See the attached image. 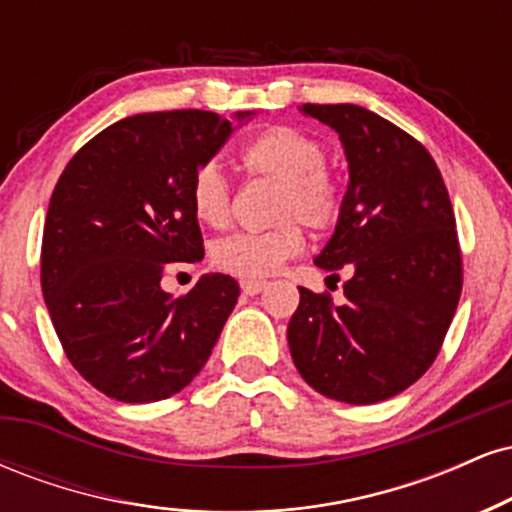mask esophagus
<instances>
[{
	"instance_id": "esophagus-1",
	"label": "esophagus",
	"mask_w": 512,
	"mask_h": 512,
	"mask_svg": "<svg viewBox=\"0 0 512 512\" xmlns=\"http://www.w3.org/2000/svg\"><path fill=\"white\" fill-rule=\"evenodd\" d=\"M240 289L243 293H248V296H257V293L267 289V281H255V279H243L240 281Z\"/></svg>"
}]
</instances>
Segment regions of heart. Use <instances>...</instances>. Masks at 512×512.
<instances>
[{
    "label": "heart",
    "mask_w": 512,
    "mask_h": 512,
    "mask_svg": "<svg viewBox=\"0 0 512 512\" xmlns=\"http://www.w3.org/2000/svg\"><path fill=\"white\" fill-rule=\"evenodd\" d=\"M327 149L313 134L293 125L262 129L240 151V163L252 178L276 182L272 221L262 233H233L211 245V264L233 276L274 274L303 250L301 226L332 231L344 214V185L327 166ZM190 207L199 223L226 226L231 219V185L214 161L202 163L190 182Z\"/></svg>",
    "instance_id": "b5f03b06"
}]
</instances>
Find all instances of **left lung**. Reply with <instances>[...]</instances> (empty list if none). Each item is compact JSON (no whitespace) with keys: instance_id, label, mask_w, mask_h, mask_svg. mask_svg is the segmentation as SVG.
Masks as SVG:
<instances>
[{"instance_id":"1","label":"left lung","mask_w":512,"mask_h":512,"mask_svg":"<svg viewBox=\"0 0 512 512\" xmlns=\"http://www.w3.org/2000/svg\"><path fill=\"white\" fill-rule=\"evenodd\" d=\"M349 161L344 214L317 267H351L342 305L301 291L289 322L293 363L320 395L375 404L436 361L462 293V252L443 175L426 146L361 105L305 103ZM337 276V274H332Z\"/></svg>"}]
</instances>
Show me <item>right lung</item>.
<instances>
[{"label": "right lung", "instance_id": "add662e5", "mask_svg": "<svg viewBox=\"0 0 512 512\" xmlns=\"http://www.w3.org/2000/svg\"><path fill=\"white\" fill-rule=\"evenodd\" d=\"M231 132L209 110L132 115L57 180L40 252L45 305L72 366L117 402L190 385L236 308L240 286L226 274H204L185 296L161 289L170 262L204 257L190 182Z\"/></svg>", "mask_w": 512, "mask_h": 512}]
</instances>
